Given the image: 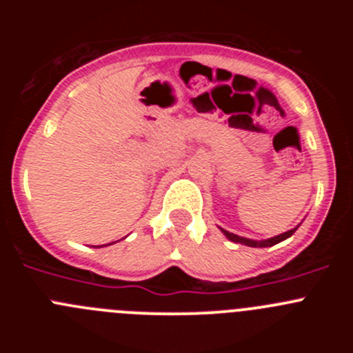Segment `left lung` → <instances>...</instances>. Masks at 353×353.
<instances>
[{
	"instance_id": "8db88e82",
	"label": "left lung",
	"mask_w": 353,
	"mask_h": 353,
	"mask_svg": "<svg viewBox=\"0 0 353 353\" xmlns=\"http://www.w3.org/2000/svg\"><path fill=\"white\" fill-rule=\"evenodd\" d=\"M295 230H297V228H293V230H290V232L281 233V235L272 236V239H269V240H260V242H256V240L244 239V236H239V235H235V233L226 232V230H223V233H224V235H226L230 240H233V242H236V244L249 245V248H270V245L279 244V242H283V240H286V239H288V236H292L293 233H295Z\"/></svg>"
}]
</instances>
